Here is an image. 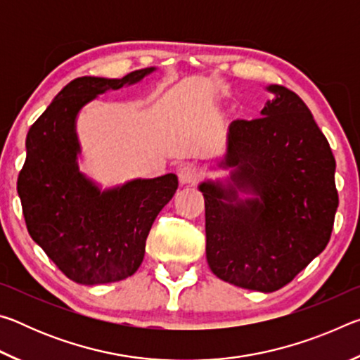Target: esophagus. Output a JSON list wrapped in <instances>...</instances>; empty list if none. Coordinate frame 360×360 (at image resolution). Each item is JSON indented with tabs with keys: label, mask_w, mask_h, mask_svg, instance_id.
Segmentation results:
<instances>
[{
	"label": "esophagus",
	"mask_w": 360,
	"mask_h": 360,
	"mask_svg": "<svg viewBox=\"0 0 360 360\" xmlns=\"http://www.w3.org/2000/svg\"><path fill=\"white\" fill-rule=\"evenodd\" d=\"M181 184H195L200 179V169L195 163H186L178 169Z\"/></svg>",
	"instance_id": "obj_1"
}]
</instances>
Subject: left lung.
<instances>
[{
    "label": "left lung",
    "mask_w": 360,
    "mask_h": 360,
    "mask_svg": "<svg viewBox=\"0 0 360 360\" xmlns=\"http://www.w3.org/2000/svg\"><path fill=\"white\" fill-rule=\"evenodd\" d=\"M262 117L233 120L221 167L255 195L203 182L206 259L222 281L275 292L289 284L330 240L338 192L335 157L300 96L270 85Z\"/></svg>",
    "instance_id": "8db88e82"
}]
</instances>
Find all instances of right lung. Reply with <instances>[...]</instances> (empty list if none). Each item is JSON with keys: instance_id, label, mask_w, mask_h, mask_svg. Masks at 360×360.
<instances>
[{"instance_id": "1", "label": "right lung", "mask_w": 360, "mask_h": 360, "mask_svg": "<svg viewBox=\"0 0 360 360\" xmlns=\"http://www.w3.org/2000/svg\"><path fill=\"white\" fill-rule=\"evenodd\" d=\"M152 71L138 70L122 79L77 77L28 130L27 158L17 179L23 217L30 236L75 283L94 285L131 276L144 259L152 224L178 188V176L169 173L100 192L77 172L79 109Z\"/></svg>"}]
</instances>
